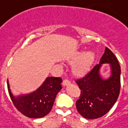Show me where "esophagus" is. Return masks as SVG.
Instances as JSON below:
<instances>
[{"instance_id": "1", "label": "esophagus", "mask_w": 128, "mask_h": 128, "mask_svg": "<svg viewBox=\"0 0 128 128\" xmlns=\"http://www.w3.org/2000/svg\"><path fill=\"white\" fill-rule=\"evenodd\" d=\"M70 84V82L68 80H67V79H64V80H63V82H62V85L64 86H68Z\"/></svg>"}]
</instances>
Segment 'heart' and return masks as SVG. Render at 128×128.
I'll return each mask as SVG.
<instances>
[{
  "instance_id": "1",
  "label": "heart",
  "mask_w": 128,
  "mask_h": 128,
  "mask_svg": "<svg viewBox=\"0 0 128 128\" xmlns=\"http://www.w3.org/2000/svg\"><path fill=\"white\" fill-rule=\"evenodd\" d=\"M94 59V53L88 51L84 54L83 52H77L72 60V64L76 63L74 68V73L76 76H81L86 74L91 67Z\"/></svg>"
}]
</instances>
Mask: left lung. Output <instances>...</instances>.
Here are the masks:
<instances>
[{
	"label": "left lung",
	"instance_id": "left-lung-1",
	"mask_svg": "<svg viewBox=\"0 0 128 128\" xmlns=\"http://www.w3.org/2000/svg\"><path fill=\"white\" fill-rule=\"evenodd\" d=\"M111 64L112 75L104 80L99 74L102 64ZM121 69L112 52L106 47L100 63L87 74L76 80L80 89V95L76 102L77 110L88 119L98 118L106 114L112 107L120 94Z\"/></svg>",
	"mask_w": 128,
	"mask_h": 128
}]
</instances>
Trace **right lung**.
Returning <instances> with one entry per match:
<instances>
[{"instance_id": "obj_1", "label": "right lung", "mask_w": 128, "mask_h": 128, "mask_svg": "<svg viewBox=\"0 0 128 128\" xmlns=\"http://www.w3.org/2000/svg\"><path fill=\"white\" fill-rule=\"evenodd\" d=\"M62 79L48 77L37 91L31 94L15 97L7 82L8 93L12 103L24 116L32 118H42L51 110L57 93L62 89Z\"/></svg>"}]
</instances>
